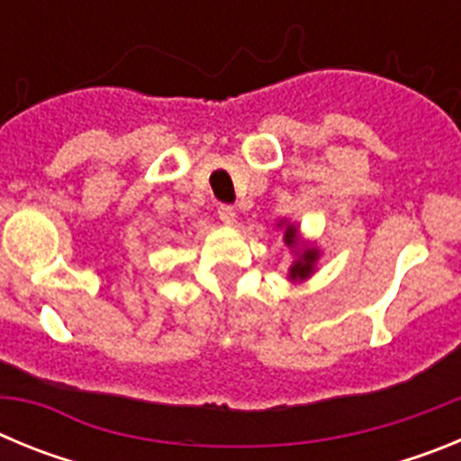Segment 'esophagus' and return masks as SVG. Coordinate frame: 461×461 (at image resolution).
I'll use <instances>...</instances> for the list:
<instances>
[{"label": "esophagus", "mask_w": 461, "mask_h": 461, "mask_svg": "<svg viewBox=\"0 0 461 461\" xmlns=\"http://www.w3.org/2000/svg\"><path fill=\"white\" fill-rule=\"evenodd\" d=\"M217 214H219V219H221L223 223H228V226H230V223H235V217H238V214H235V210L230 205H219Z\"/></svg>", "instance_id": "1"}]
</instances>
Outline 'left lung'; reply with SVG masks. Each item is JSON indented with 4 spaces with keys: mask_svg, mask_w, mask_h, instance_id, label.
<instances>
[{
    "mask_svg": "<svg viewBox=\"0 0 461 461\" xmlns=\"http://www.w3.org/2000/svg\"><path fill=\"white\" fill-rule=\"evenodd\" d=\"M295 235H297V230L293 226H288L286 228V235H284V242L286 244H293L295 242ZM316 249H307L303 254V260H297L295 266L291 267V276L293 279H304V276H309L312 275V270H313V263H316Z\"/></svg>",
    "mask_w": 461,
    "mask_h": 461,
    "instance_id": "obj_1",
    "label": "left lung"
}]
</instances>
